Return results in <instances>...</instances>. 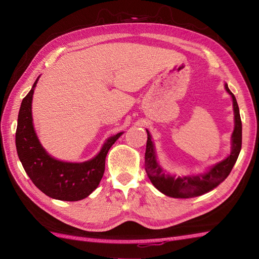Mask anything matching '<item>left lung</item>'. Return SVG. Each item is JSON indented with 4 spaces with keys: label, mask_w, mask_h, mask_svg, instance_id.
Segmentation results:
<instances>
[{
    "label": "left lung",
    "mask_w": 259,
    "mask_h": 259,
    "mask_svg": "<svg viewBox=\"0 0 259 259\" xmlns=\"http://www.w3.org/2000/svg\"><path fill=\"white\" fill-rule=\"evenodd\" d=\"M225 89L228 92L233 100V110H234V131L232 133V150L228 158L224 161L217 163L211 167L207 173L199 176H186L177 177L165 174L161 166L156 163L154 147L151 142V136L147 131V146L145 153V169L146 173L151 180L153 186L171 198L189 199L198 195L204 194L210 190H213L219 184L228 177L230 171L236 164L238 156L242 147V122L239 111V106L237 99L233 94L228 89V85L225 84Z\"/></svg>",
    "instance_id": "left-lung-1"
}]
</instances>
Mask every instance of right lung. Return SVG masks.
<instances>
[{"mask_svg":"<svg viewBox=\"0 0 259 259\" xmlns=\"http://www.w3.org/2000/svg\"><path fill=\"white\" fill-rule=\"evenodd\" d=\"M37 80L22 99L16 131V148L19 160L32 183L50 198L61 201L82 200L96 189L105 171L109 149L123 133L107 140L95 158L83 163L58 161L41 146L35 135L31 103Z\"/></svg>","mask_w":259,"mask_h":259,"instance_id":"1","label":"right lung"}]
</instances>
